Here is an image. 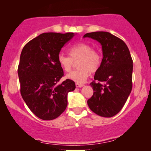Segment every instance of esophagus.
Returning <instances> with one entry per match:
<instances>
[{
    "label": "esophagus",
    "instance_id": "34e87169",
    "mask_svg": "<svg viewBox=\"0 0 151 151\" xmlns=\"http://www.w3.org/2000/svg\"><path fill=\"white\" fill-rule=\"evenodd\" d=\"M76 87H82L84 86V84H79V83H76Z\"/></svg>",
    "mask_w": 151,
    "mask_h": 151
}]
</instances>
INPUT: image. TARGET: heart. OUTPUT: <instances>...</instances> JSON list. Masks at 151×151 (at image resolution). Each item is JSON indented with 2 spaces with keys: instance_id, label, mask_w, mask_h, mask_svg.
Listing matches in <instances>:
<instances>
[{
  "instance_id": "b5f03b06",
  "label": "heart",
  "mask_w": 151,
  "mask_h": 151,
  "mask_svg": "<svg viewBox=\"0 0 151 151\" xmlns=\"http://www.w3.org/2000/svg\"><path fill=\"white\" fill-rule=\"evenodd\" d=\"M69 53L70 56L63 53H59L58 63L66 72H70L74 62L79 60L78 62L79 68L67 76V78L77 83H84L89 76L90 72H96L100 67V55L87 43L80 42L74 45L70 48Z\"/></svg>"
}]
</instances>
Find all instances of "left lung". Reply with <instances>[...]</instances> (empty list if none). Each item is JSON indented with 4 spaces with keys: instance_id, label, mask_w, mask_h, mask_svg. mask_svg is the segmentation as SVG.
Returning <instances> with one entry per match:
<instances>
[{
    "instance_id": "1",
    "label": "left lung",
    "mask_w": 151,
    "mask_h": 151,
    "mask_svg": "<svg viewBox=\"0 0 151 151\" xmlns=\"http://www.w3.org/2000/svg\"><path fill=\"white\" fill-rule=\"evenodd\" d=\"M100 43L103 58L90 84L93 94L87 101L93 112L100 116L111 117L117 114L127 102L132 90L133 60L122 40L109 32L87 33Z\"/></svg>"
}]
</instances>
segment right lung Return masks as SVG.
Masks as SVG:
<instances>
[{"label": "right lung", "mask_w": 151, "mask_h": 151, "mask_svg": "<svg viewBox=\"0 0 151 151\" xmlns=\"http://www.w3.org/2000/svg\"><path fill=\"white\" fill-rule=\"evenodd\" d=\"M74 36V33H44L22 50L18 68L20 93L31 111L43 120L60 116L67 108L68 93L76 88L71 80L59 84L64 72L58 63L62 47Z\"/></svg>", "instance_id": "right-lung-1"}]
</instances>
